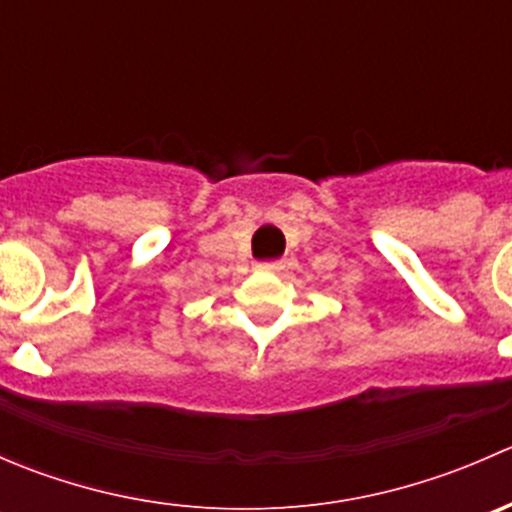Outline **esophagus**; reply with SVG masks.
Listing matches in <instances>:
<instances>
[{"label":"esophagus","instance_id":"esophagus-1","mask_svg":"<svg viewBox=\"0 0 512 512\" xmlns=\"http://www.w3.org/2000/svg\"><path fill=\"white\" fill-rule=\"evenodd\" d=\"M260 270H270V272H277V270H282V267H285V262L282 260H272V262H260Z\"/></svg>","mask_w":512,"mask_h":512}]
</instances>
